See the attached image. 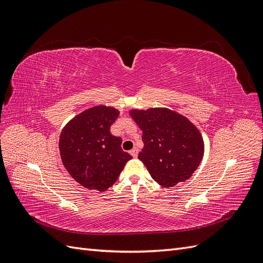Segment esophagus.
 <instances>
[{
  "instance_id": "34e87169",
  "label": "esophagus",
  "mask_w": 263,
  "mask_h": 263,
  "mask_svg": "<svg viewBox=\"0 0 263 263\" xmlns=\"http://www.w3.org/2000/svg\"><path fill=\"white\" fill-rule=\"evenodd\" d=\"M129 154H130L134 158H136V157L138 156V149H137V148H134V149H132V150L129 151Z\"/></svg>"
}]
</instances>
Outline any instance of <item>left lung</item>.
<instances>
[{
  "label": "left lung",
  "instance_id": "1",
  "mask_svg": "<svg viewBox=\"0 0 263 263\" xmlns=\"http://www.w3.org/2000/svg\"><path fill=\"white\" fill-rule=\"evenodd\" d=\"M129 115L142 130L138 159L151 178L172 187L192 176L204 156V140L193 123L165 107L130 109Z\"/></svg>",
  "mask_w": 263,
  "mask_h": 263
}]
</instances>
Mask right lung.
<instances>
[{"label": "right lung", "instance_id": "add662e5", "mask_svg": "<svg viewBox=\"0 0 263 263\" xmlns=\"http://www.w3.org/2000/svg\"><path fill=\"white\" fill-rule=\"evenodd\" d=\"M118 115L112 106H93L74 116L60 134L62 163L85 189L106 191L132 159L121 147L122 138L109 132Z\"/></svg>", "mask_w": 263, "mask_h": 263}]
</instances>
